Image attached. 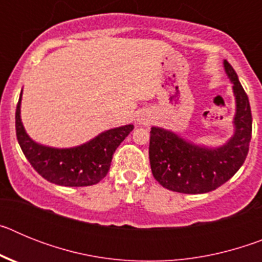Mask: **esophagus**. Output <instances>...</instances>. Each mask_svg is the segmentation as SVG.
<instances>
[{"mask_svg":"<svg viewBox=\"0 0 262 262\" xmlns=\"http://www.w3.org/2000/svg\"><path fill=\"white\" fill-rule=\"evenodd\" d=\"M138 123L143 126H149L152 123V118L147 114H142L138 117Z\"/></svg>","mask_w":262,"mask_h":262,"instance_id":"34e87169","label":"esophagus"}]
</instances>
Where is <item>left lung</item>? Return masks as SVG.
Here are the masks:
<instances>
[{
    "label": "left lung",
    "mask_w": 262,
    "mask_h": 262,
    "mask_svg": "<svg viewBox=\"0 0 262 262\" xmlns=\"http://www.w3.org/2000/svg\"><path fill=\"white\" fill-rule=\"evenodd\" d=\"M224 71L232 82L235 96L233 135L221 147H206L181 138L161 127H152L149 163L160 185L172 191L203 194L215 190L235 174L244 164L252 138L249 99L239 77L227 60Z\"/></svg>",
    "instance_id": "1"
}]
</instances>
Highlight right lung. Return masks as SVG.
<instances>
[{
  "instance_id": "1",
  "label": "right lung",
  "mask_w": 262,
  "mask_h": 262,
  "mask_svg": "<svg viewBox=\"0 0 262 262\" xmlns=\"http://www.w3.org/2000/svg\"><path fill=\"white\" fill-rule=\"evenodd\" d=\"M20 101L22 92L15 111V129L23 155L41 177L60 186L98 184L107 174L115 149L134 129V124H126L106 129L77 147H48L34 142L27 135L20 119Z\"/></svg>"
}]
</instances>
